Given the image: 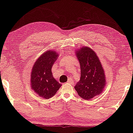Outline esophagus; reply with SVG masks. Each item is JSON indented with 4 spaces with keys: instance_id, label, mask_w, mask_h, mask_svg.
Masks as SVG:
<instances>
[{
    "instance_id": "esophagus-1",
    "label": "esophagus",
    "mask_w": 133,
    "mask_h": 133,
    "mask_svg": "<svg viewBox=\"0 0 133 133\" xmlns=\"http://www.w3.org/2000/svg\"><path fill=\"white\" fill-rule=\"evenodd\" d=\"M67 83H70V84H72L73 83V82L71 78H69V79L68 80V82H67Z\"/></svg>"
}]
</instances>
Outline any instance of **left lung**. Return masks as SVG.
I'll return each instance as SVG.
<instances>
[{"label": "left lung", "mask_w": 133, "mask_h": 133, "mask_svg": "<svg viewBox=\"0 0 133 133\" xmlns=\"http://www.w3.org/2000/svg\"><path fill=\"white\" fill-rule=\"evenodd\" d=\"M80 64V80L74 88L78 95L88 100L99 95L105 84V74L95 53L89 47H83L77 51Z\"/></svg>", "instance_id": "8db88e82"}]
</instances>
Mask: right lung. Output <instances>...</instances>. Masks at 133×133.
<instances>
[{"label":"right lung","mask_w":133,"mask_h":133,"mask_svg":"<svg viewBox=\"0 0 133 133\" xmlns=\"http://www.w3.org/2000/svg\"><path fill=\"white\" fill-rule=\"evenodd\" d=\"M57 56L55 51H47L38 59L32 68L30 85L34 91L44 98L53 97L61 86L51 72V67Z\"/></svg>","instance_id":"obj_1"}]
</instances>
